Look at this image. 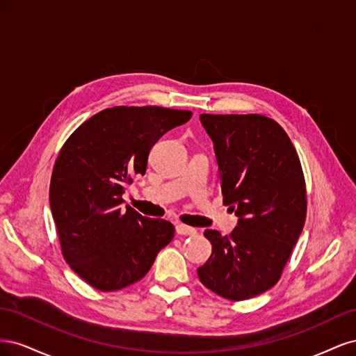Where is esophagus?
<instances>
[{
	"label": "esophagus",
	"instance_id": "1",
	"mask_svg": "<svg viewBox=\"0 0 356 356\" xmlns=\"http://www.w3.org/2000/svg\"><path fill=\"white\" fill-rule=\"evenodd\" d=\"M177 233H178L179 236H195L197 232H196V229L188 227V225L178 224V225H177Z\"/></svg>",
	"mask_w": 356,
	"mask_h": 356
}]
</instances>
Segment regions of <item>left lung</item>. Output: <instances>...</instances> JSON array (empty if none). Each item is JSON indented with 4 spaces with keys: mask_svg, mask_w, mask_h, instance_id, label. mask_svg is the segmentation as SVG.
Wrapping results in <instances>:
<instances>
[{
    "mask_svg": "<svg viewBox=\"0 0 356 356\" xmlns=\"http://www.w3.org/2000/svg\"><path fill=\"white\" fill-rule=\"evenodd\" d=\"M217 154L222 203L239 218L229 236L207 230L209 260L200 282L241 301L277 284L303 232L306 181L286 132L261 114H200Z\"/></svg>",
    "mask_w": 356,
    "mask_h": 356,
    "instance_id": "8db88e82",
    "label": "left lung"
}]
</instances>
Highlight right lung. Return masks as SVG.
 Returning a JSON list of instances; mask_svg holds the SVG:
<instances>
[{
	"instance_id": "1",
	"label": "right lung",
	"mask_w": 356,
	"mask_h": 356,
	"mask_svg": "<svg viewBox=\"0 0 356 356\" xmlns=\"http://www.w3.org/2000/svg\"><path fill=\"white\" fill-rule=\"evenodd\" d=\"M193 115L163 106H113L80 124L62 145L50 179V208L62 255L90 286L108 293L148 273L175 227L122 208L144 175L152 147Z\"/></svg>"
}]
</instances>
